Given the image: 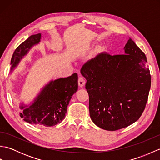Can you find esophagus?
<instances>
[{"instance_id": "34e87169", "label": "esophagus", "mask_w": 160, "mask_h": 160, "mask_svg": "<svg viewBox=\"0 0 160 160\" xmlns=\"http://www.w3.org/2000/svg\"><path fill=\"white\" fill-rule=\"evenodd\" d=\"M86 81L84 80V78L82 77H80L79 79H78V85H79L80 87H84V84H85Z\"/></svg>"}]
</instances>
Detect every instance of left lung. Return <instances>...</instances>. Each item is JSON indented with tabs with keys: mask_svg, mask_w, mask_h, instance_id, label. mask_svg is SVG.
Returning a JSON list of instances; mask_svg holds the SVG:
<instances>
[{
	"mask_svg": "<svg viewBox=\"0 0 160 160\" xmlns=\"http://www.w3.org/2000/svg\"><path fill=\"white\" fill-rule=\"evenodd\" d=\"M124 50L122 55L100 53L80 70L87 80L91 120L104 130L134 123L148 100L151 78L147 57L131 38Z\"/></svg>",
	"mask_w": 160,
	"mask_h": 160,
	"instance_id": "left-lung-1",
	"label": "left lung"
}]
</instances>
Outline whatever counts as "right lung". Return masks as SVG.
<instances>
[{
    "label": "right lung",
    "mask_w": 160,
    "mask_h": 160,
    "mask_svg": "<svg viewBox=\"0 0 160 160\" xmlns=\"http://www.w3.org/2000/svg\"><path fill=\"white\" fill-rule=\"evenodd\" d=\"M41 33L30 36L17 47L11 59L10 74L18 66L33 47L38 45ZM78 74L64 78L52 80L44 86L29 104H19L20 115L29 124L49 127L60 123L65 118L67 106L78 87Z\"/></svg>",
    "instance_id": "add662e5"
}]
</instances>
